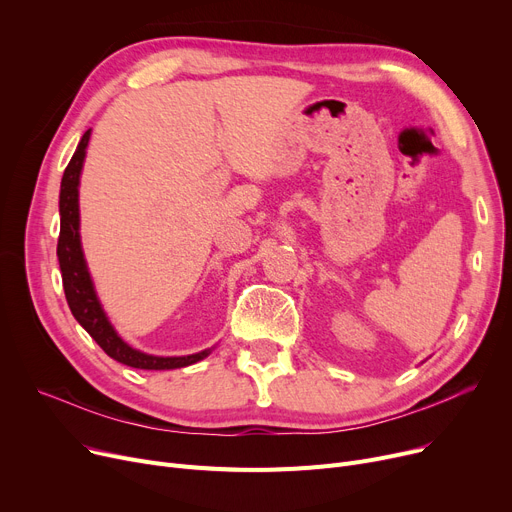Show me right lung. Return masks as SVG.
<instances>
[{
  "instance_id": "obj_1",
  "label": "right lung",
  "mask_w": 512,
  "mask_h": 512,
  "mask_svg": "<svg viewBox=\"0 0 512 512\" xmlns=\"http://www.w3.org/2000/svg\"><path fill=\"white\" fill-rule=\"evenodd\" d=\"M91 139V128L80 139L68 168L62 176L60 186V238H58V259H60V272L64 282V292L68 307L74 319L83 326L91 338L103 348L105 355H110L118 363L137 369H180L186 365H193L205 359L213 348H205L195 355L184 357H157L147 355L143 351L132 348L128 342L112 326L110 317L103 311L101 301L95 292L93 278L89 274L87 259L80 245V209H78V186H80V172L87 157V147Z\"/></svg>"
}]
</instances>
